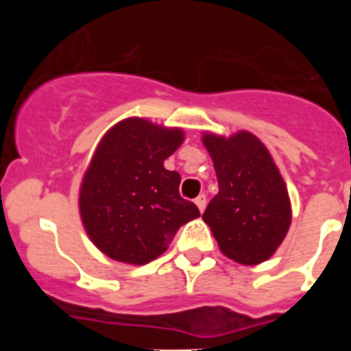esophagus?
<instances>
[{"label": "esophagus", "mask_w": 351, "mask_h": 351, "mask_svg": "<svg viewBox=\"0 0 351 351\" xmlns=\"http://www.w3.org/2000/svg\"><path fill=\"white\" fill-rule=\"evenodd\" d=\"M195 204H197V207L200 209V213H204V209H206V204H207L206 195H198V197L195 198Z\"/></svg>", "instance_id": "1"}]
</instances>
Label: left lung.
<instances>
[{"instance_id":"8db88e82","label":"left lung","mask_w":351,"mask_h":351,"mask_svg":"<svg viewBox=\"0 0 351 351\" xmlns=\"http://www.w3.org/2000/svg\"><path fill=\"white\" fill-rule=\"evenodd\" d=\"M218 195L202 214L219 250L243 265L265 262L290 226L288 191L265 145L247 132L230 138L206 135Z\"/></svg>"}]
</instances>
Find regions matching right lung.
Listing matches in <instances>:
<instances>
[{
  "instance_id": "add662e5",
  "label": "right lung",
  "mask_w": 351,
  "mask_h": 351,
  "mask_svg": "<svg viewBox=\"0 0 351 351\" xmlns=\"http://www.w3.org/2000/svg\"><path fill=\"white\" fill-rule=\"evenodd\" d=\"M181 142V130L138 117L101 138L80 188V216L107 256L144 265L169 247L179 226L200 216L179 195V172L163 167Z\"/></svg>"
}]
</instances>
